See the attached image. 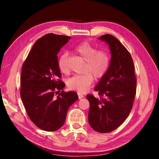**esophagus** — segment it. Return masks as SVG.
Returning a JSON list of instances; mask_svg holds the SVG:
<instances>
[{
    "instance_id": "34e87169",
    "label": "esophagus",
    "mask_w": 159,
    "mask_h": 159,
    "mask_svg": "<svg viewBox=\"0 0 159 159\" xmlns=\"http://www.w3.org/2000/svg\"><path fill=\"white\" fill-rule=\"evenodd\" d=\"M78 98L80 99L82 98H84V95L81 94V93H78Z\"/></svg>"
}]
</instances>
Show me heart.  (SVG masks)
Instances as JSON below:
<instances>
[{
    "label": "heart",
    "instance_id": "heart-1",
    "mask_svg": "<svg viewBox=\"0 0 159 159\" xmlns=\"http://www.w3.org/2000/svg\"><path fill=\"white\" fill-rule=\"evenodd\" d=\"M75 52L85 61L84 74L75 75L67 81L68 87L79 92H85L93 83L94 78L100 79L106 74L110 64L108 53L100 50L88 42H84L77 46ZM68 54H62L58 60V67L63 73L68 71Z\"/></svg>",
    "mask_w": 159,
    "mask_h": 159
}]
</instances>
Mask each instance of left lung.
Listing matches in <instances>:
<instances>
[{
	"mask_svg": "<svg viewBox=\"0 0 159 159\" xmlns=\"http://www.w3.org/2000/svg\"><path fill=\"white\" fill-rule=\"evenodd\" d=\"M109 45V69L95 86L101 99L88 95L90 126L99 133H109L125 121L132 109L136 94L137 80L131 54L119 40L111 34L98 38Z\"/></svg>",
	"mask_w": 159,
	"mask_h": 159,
	"instance_id": "1",
	"label": "left lung"
}]
</instances>
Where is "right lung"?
Listing matches in <instances>:
<instances>
[{
  "label": "right lung",
  "instance_id": "obj_1",
  "mask_svg": "<svg viewBox=\"0 0 159 159\" xmlns=\"http://www.w3.org/2000/svg\"><path fill=\"white\" fill-rule=\"evenodd\" d=\"M70 36L48 34L39 38L24 62L20 96L26 113L36 125L46 131L58 130L71 105L78 99L75 91H61L57 53Z\"/></svg>",
  "mask_w": 159,
  "mask_h": 159
}]
</instances>
